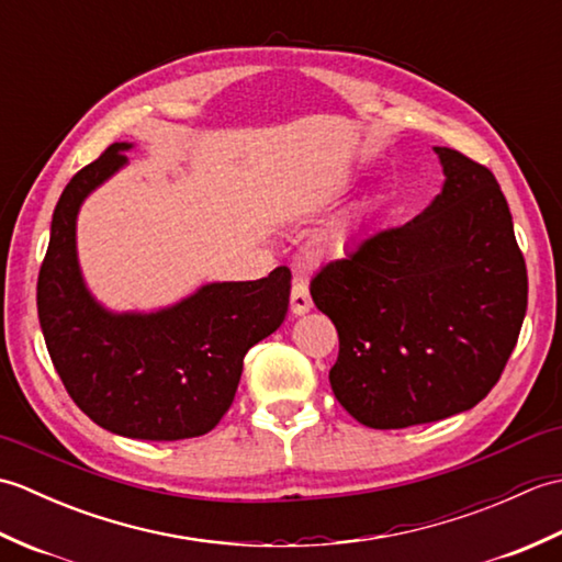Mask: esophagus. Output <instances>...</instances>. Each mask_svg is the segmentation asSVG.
Segmentation results:
<instances>
[{
    "label": "esophagus",
    "instance_id": "esophagus-1",
    "mask_svg": "<svg viewBox=\"0 0 562 562\" xmlns=\"http://www.w3.org/2000/svg\"><path fill=\"white\" fill-rule=\"evenodd\" d=\"M290 302H292V312L294 314H306L308 308H312V294H308V284L304 280H296L292 284Z\"/></svg>",
    "mask_w": 562,
    "mask_h": 562
}]
</instances>
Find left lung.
Wrapping results in <instances>:
<instances>
[{"mask_svg": "<svg viewBox=\"0 0 562 562\" xmlns=\"http://www.w3.org/2000/svg\"><path fill=\"white\" fill-rule=\"evenodd\" d=\"M435 151L447 181L429 207L369 234L312 280V300L340 340L333 393L374 429L481 403L527 314V262L493 171L457 149Z\"/></svg>", "mask_w": 562, "mask_h": 562, "instance_id": "1", "label": "left lung"}]
</instances>
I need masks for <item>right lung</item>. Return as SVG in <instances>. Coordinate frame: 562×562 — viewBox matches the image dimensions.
Here are the masks:
<instances>
[{
	"label": "right lung",
	"instance_id": "1",
	"mask_svg": "<svg viewBox=\"0 0 562 562\" xmlns=\"http://www.w3.org/2000/svg\"><path fill=\"white\" fill-rule=\"evenodd\" d=\"M115 142L83 166L57 200L38 272V318L59 379L109 432L176 441L217 425L236 396L244 357L280 328L290 268L254 282H212L157 314H111L83 288L77 212L93 188L125 166Z\"/></svg>",
	"mask_w": 562,
	"mask_h": 562
}]
</instances>
